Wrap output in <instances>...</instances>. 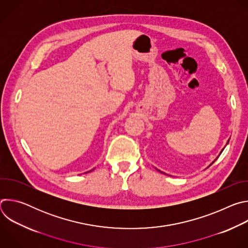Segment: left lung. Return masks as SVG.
I'll return each instance as SVG.
<instances>
[{
	"label": "left lung",
	"mask_w": 248,
	"mask_h": 248,
	"mask_svg": "<svg viewBox=\"0 0 248 248\" xmlns=\"http://www.w3.org/2000/svg\"><path fill=\"white\" fill-rule=\"evenodd\" d=\"M229 141H230V139H229V140H228V142H227V144H228V143H229ZM227 144H226V145H227ZM225 147H226V146H225ZM225 147H224V148H223V149H222V151H221V152H220V154H219V156H220V155H221V154H222V152H223V150H224V149H225ZM219 156H218V157H217V158H216V159H215V160H214V161H213V162H212V163H211V164H210V165H209V167H210V166H211V165H212V164H213V163H214V162H215V161H216V160H217V159H218V158H219ZM156 170H159V171H160V172H163V171H161V170H158V169H156ZM163 173H165V172H163ZM165 174H166V173H165Z\"/></svg>",
	"instance_id": "8db88e82"
}]
</instances>
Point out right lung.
Segmentation results:
<instances>
[{"instance_id":"obj_1","label":"right lung","mask_w":248,"mask_h":248,"mask_svg":"<svg viewBox=\"0 0 248 248\" xmlns=\"http://www.w3.org/2000/svg\"><path fill=\"white\" fill-rule=\"evenodd\" d=\"M91 170H89V171H91Z\"/></svg>"}]
</instances>
